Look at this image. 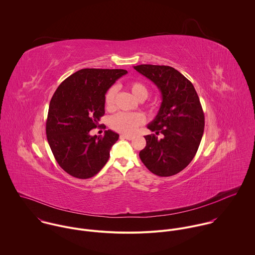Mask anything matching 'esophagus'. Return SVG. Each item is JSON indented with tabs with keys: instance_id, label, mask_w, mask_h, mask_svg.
I'll return each instance as SVG.
<instances>
[{
	"instance_id": "1",
	"label": "esophagus",
	"mask_w": 255,
	"mask_h": 255,
	"mask_svg": "<svg viewBox=\"0 0 255 255\" xmlns=\"http://www.w3.org/2000/svg\"><path fill=\"white\" fill-rule=\"evenodd\" d=\"M120 137H121V138H125V139H129V140L133 138V136H132V135H129V134H125V133L121 134V135H120Z\"/></svg>"
}]
</instances>
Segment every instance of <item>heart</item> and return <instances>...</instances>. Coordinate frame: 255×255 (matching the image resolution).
<instances>
[{"mask_svg": "<svg viewBox=\"0 0 255 255\" xmlns=\"http://www.w3.org/2000/svg\"><path fill=\"white\" fill-rule=\"evenodd\" d=\"M129 90L131 94L137 100H144L148 96V90L140 82H131L129 84ZM117 93V88L115 86L111 87L105 95V106L107 109H112L115 103V97ZM143 123V117L139 114H129V113H119L113 116L110 120V126L113 129L124 132L130 133L136 129V128Z\"/></svg>", "mask_w": 255, "mask_h": 255, "instance_id": "obj_1", "label": "heart"}]
</instances>
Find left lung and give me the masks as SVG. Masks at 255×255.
<instances>
[{"label": "left lung", "instance_id": "8db88e82", "mask_svg": "<svg viewBox=\"0 0 255 255\" xmlns=\"http://www.w3.org/2000/svg\"><path fill=\"white\" fill-rule=\"evenodd\" d=\"M133 68L152 81L162 97L159 111L147 128L163 137L145 135L146 145L139 157L157 176L175 175L192 161L204 133L200 99L193 84L173 67L141 64Z\"/></svg>", "mask_w": 255, "mask_h": 255}]
</instances>
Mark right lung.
I'll use <instances>...</instances> for the list:
<instances>
[{
	"instance_id": "add662e5",
	"label": "right lung",
	"mask_w": 255,
	"mask_h": 255,
	"mask_svg": "<svg viewBox=\"0 0 255 255\" xmlns=\"http://www.w3.org/2000/svg\"><path fill=\"white\" fill-rule=\"evenodd\" d=\"M124 69H81L66 78L53 94L46 121V136L59 166L69 175L88 179L102 169L119 134L90 135L105 114L106 92Z\"/></svg>"
}]
</instances>
